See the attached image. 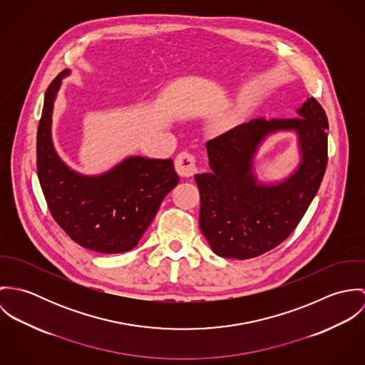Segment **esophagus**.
<instances>
[{"instance_id": "obj_1", "label": "esophagus", "mask_w": 365, "mask_h": 365, "mask_svg": "<svg viewBox=\"0 0 365 365\" xmlns=\"http://www.w3.org/2000/svg\"><path fill=\"white\" fill-rule=\"evenodd\" d=\"M175 170L181 177H192L198 170L195 156L190 152H181L175 157Z\"/></svg>"}]
</instances>
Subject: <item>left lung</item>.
Segmentation results:
<instances>
[{
	"label": "left lung",
	"instance_id": "8db88e82",
	"mask_svg": "<svg viewBox=\"0 0 365 365\" xmlns=\"http://www.w3.org/2000/svg\"><path fill=\"white\" fill-rule=\"evenodd\" d=\"M327 116L313 97L298 118L252 119L207 142L210 173L197 174L200 227L215 255L247 260L281 245L309 208L327 165ZM277 130H295L303 160L278 186L257 185L252 157L262 139Z\"/></svg>",
	"mask_w": 365,
	"mask_h": 365
}]
</instances>
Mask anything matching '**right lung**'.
<instances>
[{"label": "right lung", "instance_id": "right-lung-1", "mask_svg": "<svg viewBox=\"0 0 365 365\" xmlns=\"http://www.w3.org/2000/svg\"><path fill=\"white\" fill-rule=\"evenodd\" d=\"M61 71L48 87L38 126V177L53 219L77 245L105 255L136 247L180 178L171 158L129 157L98 177L71 171L54 152L52 110Z\"/></svg>", "mask_w": 365, "mask_h": 365}]
</instances>
